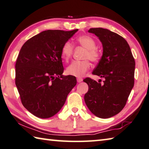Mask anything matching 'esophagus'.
<instances>
[{
  "label": "esophagus",
  "instance_id": "34e87169",
  "mask_svg": "<svg viewBox=\"0 0 149 149\" xmlns=\"http://www.w3.org/2000/svg\"><path fill=\"white\" fill-rule=\"evenodd\" d=\"M77 81L78 83H81V82L83 81V79H82V78H81V77H77Z\"/></svg>",
  "mask_w": 149,
  "mask_h": 149
}]
</instances>
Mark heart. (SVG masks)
Here are the masks:
<instances>
[{
	"label": "heart",
	"mask_w": 149,
	"mask_h": 149,
	"mask_svg": "<svg viewBox=\"0 0 149 149\" xmlns=\"http://www.w3.org/2000/svg\"><path fill=\"white\" fill-rule=\"evenodd\" d=\"M77 42L86 49L85 54V58H88L94 62L98 60L100 55L98 51L95 49L96 42L93 38L88 36H81L77 38ZM73 50L74 46L71 42H66L63 45L61 49V55L64 60H68L73 53ZM90 66V63L87 60L75 61L68 66L66 72L68 75L80 77L83 76L85 72L89 69Z\"/></svg>",
	"instance_id": "heart-1"
}]
</instances>
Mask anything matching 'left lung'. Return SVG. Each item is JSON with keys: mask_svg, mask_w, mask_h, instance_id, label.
<instances>
[{"mask_svg": "<svg viewBox=\"0 0 149 149\" xmlns=\"http://www.w3.org/2000/svg\"><path fill=\"white\" fill-rule=\"evenodd\" d=\"M98 38L103 53L93 74L104 77V84L86 78L88 91L85 104L91 112L102 118L113 117L126 104L134 85L135 60L126 40L118 34L103 28L88 30Z\"/></svg>", "mask_w": 149, "mask_h": 149, "instance_id": "left-lung-1", "label": "left lung"}]
</instances>
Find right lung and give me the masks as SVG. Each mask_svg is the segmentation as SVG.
Here are the masks:
<instances>
[{
	"label": "right lung",
	"instance_id": "right-lung-1",
	"mask_svg": "<svg viewBox=\"0 0 149 149\" xmlns=\"http://www.w3.org/2000/svg\"><path fill=\"white\" fill-rule=\"evenodd\" d=\"M77 31H43L21 49L15 64V85L23 106L37 117L56 114L76 85L75 77L63 75L61 49Z\"/></svg>",
	"mask_w": 149,
	"mask_h": 149
}]
</instances>
